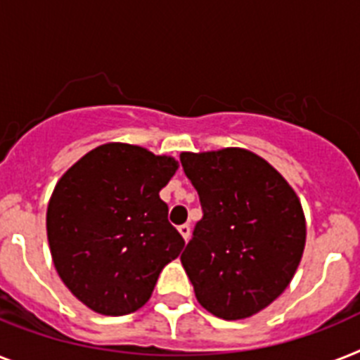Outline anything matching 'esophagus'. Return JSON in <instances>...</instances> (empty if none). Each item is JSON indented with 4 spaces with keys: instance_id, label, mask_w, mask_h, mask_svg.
<instances>
[{
    "instance_id": "1",
    "label": "esophagus",
    "mask_w": 360,
    "mask_h": 360,
    "mask_svg": "<svg viewBox=\"0 0 360 360\" xmlns=\"http://www.w3.org/2000/svg\"><path fill=\"white\" fill-rule=\"evenodd\" d=\"M179 233H181V236L185 238V240H188V238H190V226H188V224H183V226H179Z\"/></svg>"
}]
</instances>
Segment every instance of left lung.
Returning <instances> with one entry per match:
<instances>
[{
  "label": "left lung",
  "instance_id": "obj_1",
  "mask_svg": "<svg viewBox=\"0 0 360 360\" xmlns=\"http://www.w3.org/2000/svg\"><path fill=\"white\" fill-rule=\"evenodd\" d=\"M201 218L181 262L203 309L242 320L281 296L305 248L296 192L259 155L240 148L181 153Z\"/></svg>",
  "mask_w": 360,
  "mask_h": 360
}]
</instances>
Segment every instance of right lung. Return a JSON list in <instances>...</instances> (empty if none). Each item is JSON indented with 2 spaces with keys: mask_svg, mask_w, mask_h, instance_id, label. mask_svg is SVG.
Returning a JSON list of instances; mask_svg holds the SVG:
<instances>
[{
  "mask_svg": "<svg viewBox=\"0 0 360 360\" xmlns=\"http://www.w3.org/2000/svg\"><path fill=\"white\" fill-rule=\"evenodd\" d=\"M175 170L174 157L110 142L58 179L46 216L49 250L64 285L89 309L139 311L179 257L185 240L159 195Z\"/></svg>",
  "mask_w": 360,
  "mask_h": 360,
  "instance_id": "right-lung-1",
  "label": "right lung"
}]
</instances>
